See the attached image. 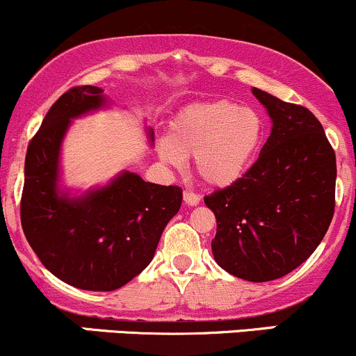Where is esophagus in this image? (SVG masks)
<instances>
[{"mask_svg":"<svg viewBox=\"0 0 356 356\" xmlns=\"http://www.w3.org/2000/svg\"><path fill=\"white\" fill-rule=\"evenodd\" d=\"M184 201H186V204H189V207H196V204H200L201 197H200V194H196V193H193V191L186 189L184 191Z\"/></svg>","mask_w":356,"mask_h":356,"instance_id":"1","label":"esophagus"}]
</instances>
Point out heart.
Masks as SVG:
<instances>
[{"label": "heart", "mask_w": 356, "mask_h": 356, "mask_svg": "<svg viewBox=\"0 0 356 356\" xmlns=\"http://www.w3.org/2000/svg\"><path fill=\"white\" fill-rule=\"evenodd\" d=\"M266 138V121L252 107L216 99L188 106L172 121L159 152L172 165L194 155V170L209 186L234 184L252 165Z\"/></svg>", "instance_id": "obj_1"}]
</instances>
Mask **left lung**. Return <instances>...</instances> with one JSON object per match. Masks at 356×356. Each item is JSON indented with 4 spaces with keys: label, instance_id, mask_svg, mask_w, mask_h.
<instances>
[{
    "label": "left lung",
    "instance_id": "8db88e82",
    "mask_svg": "<svg viewBox=\"0 0 356 356\" xmlns=\"http://www.w3.org/2000/svg\"><path fill=\"white\" fill-rule=\"evenodd\" d=\"M273 119L271 136L234 184L204 196L215 213V261L263 283L293 271L317 249L334 215L336 155L307 107L252 88Z\"/></svg>",
    "mask_w": 356,
    "mask_h": 356
}]
</instances>
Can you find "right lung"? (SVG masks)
I'll return each instance as SVG.
<instances>
[{"instance_id":"right-lung-1","label":"right lung","mask_w":356,"mask_h":356,"mask_svg":"<svg viewBox=\"0 0 356 356\" xmlns=\"http://www.w3.org/2000/svg\"><path fill=\"white\" fill-rule=\"evenodd\" d=\"M102 92L81 85L52 104L29 143L20 200L22 228L40 263L90 291L118 290L140 275L182 201L179 186L152 184L129 172L78 200L58 196L59 147L70 119L102 106Z\"/></svg>"}]
</instances>
